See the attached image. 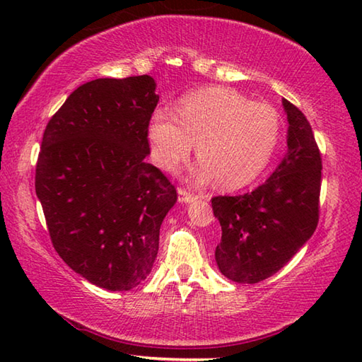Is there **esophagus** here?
Here are the masks:
<instances>
[{
	"label": "esophagus",
	"mask_w": 362,
	"mask_h": 362,
	"mask_svg": "<svg viewBox=\"0 0 362 362\" xmlns=\"http://www.w3.org/2000/svg\"><path fill=\"white\" fill-rule=\"evenodd\" d=\"M177 193H179L180 203H193V201L198 199V196L188 193L187 189H183V188H179V192H177Z\"/></svg>",
	"instance_id": "1"
}]
</instances>
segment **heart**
<instances>
[{
    "label": "heart",
    "instance_id": "obj_1",
    "mask_svg": "<svg viewBox=\"0 0 362 362\" xmlns=\"http://www.w3.org/2000/svg\"><path fill=\"white\" fill-rule=\"evenodd\" d=\"M278 112L268 103L250 102L228 88H209L189 94L179 107V118L159 108L151 115L148 140L159 168L174 170L196 144L201 159L188 179L218 185H247L272 159L279 140Z\"/></svg>",
    "mask_w": 362,
    "mask_h": 362
}]
</instances>
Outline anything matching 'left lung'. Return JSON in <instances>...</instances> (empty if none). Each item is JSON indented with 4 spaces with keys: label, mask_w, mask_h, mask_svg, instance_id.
I'll list each match as a JSON object with an SVG mask.
<instances>
[{
    "label": "left lung",
    "mask_w": 362,
    "mask_h": 362,
    "mask_svg": "<svg viewBox=\"0 0 362 362\" xmlns=\"http://www.w3.org/2000/svg\"><path fill=\"white\" fill-rule=\"evenodd\" d=\"M287 153L254 192L212 198L222 226L216 247L220 273L235 283L255 284L278 273L310 240L320 217L321 155L308 119L283 99Z\"/></svg>",
    "instance_id": "1"
}]
</instances>
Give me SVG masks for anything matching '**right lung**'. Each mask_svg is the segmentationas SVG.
<instances>
[{
  "instance_id": "right-lung-1",
  "label": "right lung",
  "mask_w": 362,
  "mask_h": 362,
  "mask_svg": "<svg viewBox=\"0 0 362 362\" xmlns=\"http://www.w3.org/2000/svg\"><path fill=\"white\" fill-rule=\"evenodd\" d=\"M155 90L148 75L94 79L73 90L42 136L35 188L54 247L107 291L146 279L177 203L166 175L145 163Z\"/></svg>"
}]
</instances>
